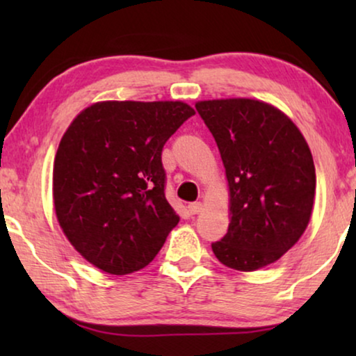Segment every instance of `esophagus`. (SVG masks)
Instances as JSON below:
<instances>
[{"label":"esophagus","instance_id":"obj_1","mask_svg":"<svg viewBox=\"0 0 356 356\" xmlns=\"http://www.w3.org/2000/svg\"><path fill=\"white\" fill-rule=\"evenodd\" d=\"M188 211L191 212L193 216H196V213H199V212L202 211V204H201V202H193V204H189Z\"/></svg>","mask_w":356,"mask_h":356}]
</instances>
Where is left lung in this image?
Wrapping results in <instances>:
<instances>
[{
  "label": "left lung",
  "instance_id": "8db88e82",
  "mask_svg": "<svg viewBox=\"0 0 356 356\" xmlns=\"http://www.w3.org/2000/svg\"><path fill=\"white\" fill-rule=\"evenodd\" d=\"M196 110L220 152L230 225L212 251L223 266L252 272L296 245L313 213L309 145L277 106L256 99L201 100Z\"/></svg>",
  "mask_w": 356,
  "mask_h": 356
}]
</instances>
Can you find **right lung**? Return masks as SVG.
Instances as JSON below:
<instances>
[{
    "mask_svg": "<svg viewBox=\"0 0 356 356\" xmlns=\"http://www.w3.org/2000/svg\"><path fill=\"white\" fill-rule=\"evenodd\" d=\"M194 113L179 100H104L67 126L53 163V206L67 241L97 269H144L178 225L162 149Z\"/></svg>",
    "mask_w": 356,
    "mask_h": 356,
    "instance_id": "1",
    "label": "right lung"
}]
</instances>
